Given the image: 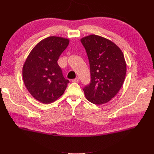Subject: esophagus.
Instances as JSON below:
<instances>
[{"label": "esophagus", "instance_id": "esophagus-1", "mask_svg": "<svg viewBox=\"0 0 154 154\" xmlns=\"http://www.w3.org/2000/svg\"><path fill=\"white\" fill-rule=\"evenodd\" d=\"M79 80H80V79H79V78H76L75 79H73V80H72V82H78Z\"/></svg>", "mask_w": 154, "mask_h": 154}]
</instances>
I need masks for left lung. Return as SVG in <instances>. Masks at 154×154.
<instances>
[{
  "label": "left lung",
  "mask_w": 154,
  "mask_h": 154,
  "mask_svg": "<svg viewBox=\"0 0 154 154\" xmlns=\"http://www.w3.org/2000/svg\"><path fill=\"white\" fill-rule=\"evenodd\" d=\"M90 64L91 83L83 88L87 100L96 105L109 102L122 87L127 65L122 51L112 42L91 35L81 39Z\"/></svg>",
  "instance_id": "obj_1"
}]
</instances>
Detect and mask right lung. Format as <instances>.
<instances>
[{
  "instance_id": "obj_1",
  "label": "right lung",
  "mask_w": 154,
  "mask_h": 154,
  "mask_svg": "<svg viewBox=\"0 0 154 154\" xmlns=\"http://www.w3.org/2000/svg\"><path fill=\"white\" fill-rule=\"evenodd\" d=\"M69 43V40L63 37H48L35 46L26 60L23 80L32 96L41 103H53L66 89L69 82L64 78L57 61Z\"/></svg>"
}]
</instances>
